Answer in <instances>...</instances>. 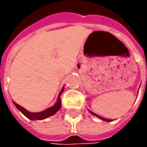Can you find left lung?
Here are the masks:
<instances>
[{"label":"left lung","mask_w":147,"mask_h":147,"mask_svg":"<svg viewBox=\"0 0 147 147\" xmlns=\"http://www.w3.org/2000/svg\"><path fill=\"white\" fill-rule=\"evenodd\" d=\"M89 111H90V110H89ZM90 113H91L92 115H93L96 116V117H98V118H100V119H102V120H104V121H107V122H111V121H112L111 119H105V118H103V117H100V116H99L98 115L95 114V113H93V112H92V111H90Z\"/></svg>","instance_id":"1"}]
</instances>
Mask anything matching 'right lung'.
<instances>
[{"instance_id": "1", "label": "right lung", "mask_w": 147, "mask_h": 147, "mask_svg": "<svg viewBox=\"0 0 147 147\" xmlns=\"http://www.w3.org/2000/svg\"><path fill=\"white\" fill-rule=\"evenodd\" d=\"M64 92V88H62V90L60 91L59 96H58V99H57V101L56 103L53 106L47 108V110L41 111V112H36V113H32V112H29L28 110H26L24 108H23L22 106H20V105H18L17 103L14 102V105L16 106V108L20 110V112L25 115L28 119H31V120H42L46 118H48L50 116L53 115H55L58 110L60 109V106H61V100H60V96L62 92Z\"/></svg>"}]
</instances>
